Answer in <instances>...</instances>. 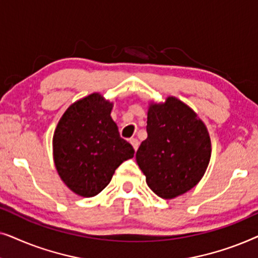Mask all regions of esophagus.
I'll return each mask as SVG.
<instances>
[{"label": "esophagus", "mask_w": 258, "mask_h": 258, "mask_svg": "<svg viewBox=\"0 0 258 258\" xmlns=\"http://www.w3.org/2000/svg\"><path fill=\"white\" fill-rule=\"evenodd\" d=\"M130 144H132L134 149H135V151H136L137 149H139L140 142H139V140H137V139H132V140H130Z\"/></svg>", "instance_id": "obj_1"}]
</instances>
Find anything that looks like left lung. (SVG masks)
<instances>
[{
	"label": "left lung",
	"mask_w": 258,
	"mask_h": 258,
	"mask_svg": "<svg viewBox=\"0 0 258 258\" xmlns=\"http://www.w3.org/2000/svg\"><path fill=\"white\" fill-rule=\"evenodd\" d=\"M147 133L136 162L148 186L164 200L192 189L211 157L210 136L202 119L184 102L169 96L163 103H149Z\"/></svg>",
	"instance_id": "left-lung-1"
}]
</instances>
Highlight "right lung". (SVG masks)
<instances>
[{
  "mask_svg": "<svg viewBox=\"0 0 258 258\" xmlns=\"http://www.w3.org/2000/svg\"><path fill=\"white\" fill-rule=\"evenodd\" d=\"M114 103L94 93L74 102L52 136L56 170L63 183L82 197L100 194L116 169L134 157V148L119 137L111 118Z\"/></svg>",
  "mask_w": 258,
  "mask_h": 258,
  "instance_id": "obj_1",
  "label": "right lung"
}]
</instances>
